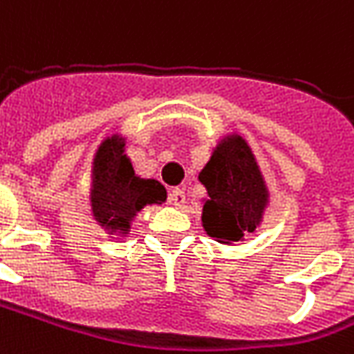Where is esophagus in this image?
<instances>
[{"label":"esophagus","instance_id":"obj_1","mask_svg":"<svg viewBox=\"0 0 354 354\" xmlns=\"http://www.w3.org/2000/svg\"><path fill=\"white\" fill-rule=\"evenodd\" d=\"M169 203L170 205H174V207H182L185 203V194L184 189H180V187H174L169 195Z\"/></svg>","mask_w":354,"mask_h":354}]
</instances>
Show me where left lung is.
<instances>
[{"instance_id":"8db88e82","label":"left lung","mask_w":354,"mask_h":354,"mask_svg":"<svg viewBox=\"0 0 354 354\" xmlns=\"http://www.w3.org/2000/svg\"><path fill=\"white\" fill-rule=\"evenodd\" d=\"M209 199L203 205V228L220 243L241 241L263 220L268 194L253 153L241 136L224 138L199 172Z\"/></svg>"}]
</instances>
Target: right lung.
Returning <instances> with one entry per match:
<instances>
[{"instance_id":"add662e5","label":"right lung","mask_w":354,"mask_h":354,"mask_svg":"<svg viewBox=\"0 0 354 354\" xmlns=\"http://www.w3.org/2000/svg\"><path fill=\"white\" fill-rule=\"evenodd\" d=\"M167 189L157 180L136 176L132 162L124 155V140L113 136L101 143L93 159L91 209L93 216L111 232L126 234L130 220L145 205L162 203Z\"/></svg>"}]
</instances>
